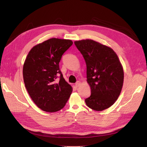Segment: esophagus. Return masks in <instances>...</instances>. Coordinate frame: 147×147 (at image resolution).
Returning a JSON list of instances; mask_svg holds the SVG:
<instances>
[{
	"instance_id": "obj_1",
	"label": "esophagus",
	"mask_w": 147,
	"mask_h": 147,
	"mask_svg": "<svg viewBox=\"0 0 147 147\" xmlns=\"http://www.w3.org/2000/svg\"><path fill=\"white\" fill-rule=\"evenodd\" d=\"M80 84H81L80 82L78 81V82H77L76 83H75V86H76V87H78L80 85Z\"/></svg>"
}]
</instances>
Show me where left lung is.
Segmentation results:
<instances>
[{
    "mask_svg": "<svg viewBox=\"0 0 147 147\" xmlns=\"http://www.w3.org/2000/svg\"><path fill=\"white\" fill-rule=\"evenodd\" d=\"M74 43L86 64L91 94L85 99L86 104L96 111L109 108L117 100L123 84L124 72L118 56L112 48L92 40Z\"/></svg>",
    "mask_w": 147,
    "mask_h": 147,
    "instance_id": "1",
    "label": "left lung"
}]
</instances>
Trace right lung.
<instances>
[{
    "label": "right lung",
    "mask_w": 147,
    "mask_h": 147,
    "mask_svg": "<svg viewBox=\"0 0 147 147\" xmlns=\"http://www.w3.org/2000/svg\"><path fill=\"white\" fill-rule=\"evenodd\" d=\"M70 40L52 38L31 49L23 65L25 86L31 99L42 110L56 112L63 109L72 91L59 69Z\"/></svg>",
    "instance_id": "obj_1"
}]
</instances>
